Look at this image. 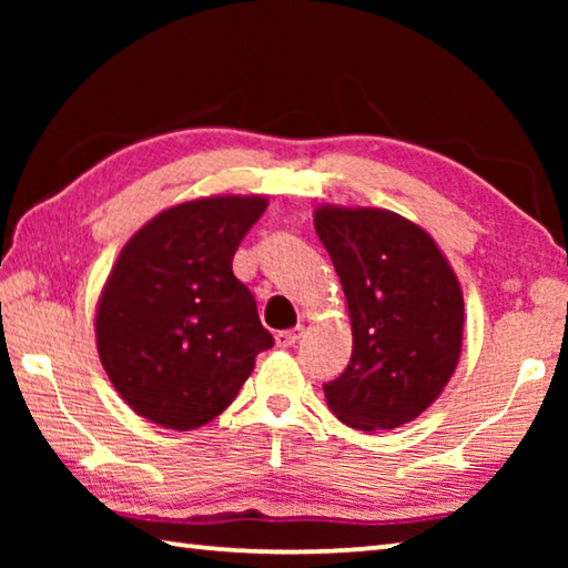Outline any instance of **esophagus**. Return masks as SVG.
Returning a JSON list of instances; mask_svg holds the SVG:
<instances>
[{
	"mask_svg": "<svg viewBox=\"0 0 568 568\" xmlns=\"http://www.w3.org/2000/svg\"><path fill=\"white\" fill-rule=\"evenodd\" d=\"M303 333H305V325H293V328L275 333V345H277V348H291L293 343L301 341Z\"/></svg>",
	"mask_w": 568,
	"mask_h": 568,
	"instance_id": "obj_1",
	"label": "esophagus"
}]
</instances>
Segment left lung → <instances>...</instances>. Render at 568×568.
I'll return each mask as SVG.
<instances>
[{
  "instance_id": "8db88e82",
  "label": "left lung",
  "mask_w": 568,
  "mask_h": 568,
  "mask_svg": "<svg viewBox=\"0 0 568 568\" xmlns=\"http://www.w3.org/2000/svg\"><path fill=\"white\" fill-rule=\"evenodd\" d=\"M315 233L341 277L351 363L325 386L328 408L365 434L416 420L454 376L464 291L426 230L383 207L318 205Z\"/></svg>"
}]
</instances>
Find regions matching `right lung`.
I'll return each mask as SVG.
<instances>
[{"instance_id":"obj_1","label":"right lung","mask_w":568,"mask_h":568,"mask_svg":"<svg viewBox=\"0 0 568 568\" xmlns=\"http://www.w3.org/2000/svg\"><path fill=\"white\" fill-rule=\"evenodd\" d=\"M265 195H210L162 210L134 233L102 285L94 341L128 406L170 430L220 416L273 335L233 275Z\"/></svg>"}]
</instances>
